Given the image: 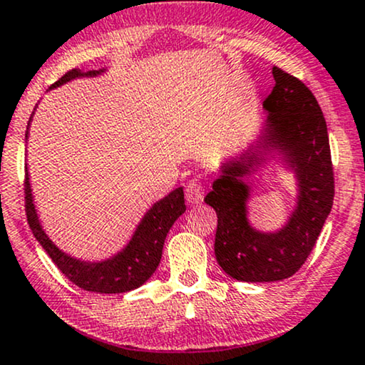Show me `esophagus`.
<instances>
[{
	"mask_svg": "<svg viewBox=\"0 0 365 365\" xmlns=\"http://www.w3.org/2000/svg\"><path fill=\"white\" fill-rule=\"evenodd\" d=\"M204 195H205V188L202 183H198V182H190L185 188L187 202L192 205L200 204V202L204 200Z\"/></svg>",
	"mask_w": 365,
	"mask_h": 365,
	"instance_id": "obj_1",
	"label": "esophagus"
}]
</instances>
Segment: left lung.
Listing matches in <instances>:
<instances>
[{
  "label": "left lung",
  "instance_id": "obj_1",
  "mask_svg": "<svg viewBox=\"0 0 365 365\" xmlns=\"http://www.w3.org/2000/svg\"><path fill=\"white\" fill-rule=\"evenodd\" d=\"M273 77L276 84L264 99L269 118L257 148L283 149L289 155L300 180L297 210L276 235L256 233L248 227V191L240 178L262 158L256 150L230 161L205 197V204L217 214V262L234 279L247 283L278 281L297 273L320 236L335 195L329 131L315 96L283 68L274 66Z\"/></svg>",
  "mask_w": 365,
  "mask_h": 365
}]
</instances>
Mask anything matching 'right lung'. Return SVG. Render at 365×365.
<instances>
[{
    "label": "right lung",
    "mask_w": 365,
    "mask_h": 365,
    "mask_svg": "<svg viewBox=\"0 0 365 365\" xmlns=\"http://www.w3.org/2000/svg\"><path fill=\"white\" fill-rule=\"evenodd\" d=\"M94 73L98 72H87L86 76H94ZM79 76H82L79 71H68L52 87L63 84V82ZM23 187H25L26 220H29L36 241L47 251L50 259L55 262V266L62 271L67 279H71L73 284L86 289V292L96 293L131 292V289L145 283L146 279H150L160 264L165 237H167L170 227L187 209L185 200H183V188L180 187L151 207L145 219L141 220L140 227L136 229L131 242L123 252H119L116 257L109 261L91 264V262L72 259V257L63 255L62 251L55 247V244L47 237V234L41 230L34 200H31L26 170Z\"/></svg>",
    "instance_id": "add662e5"
}]
</instances>
